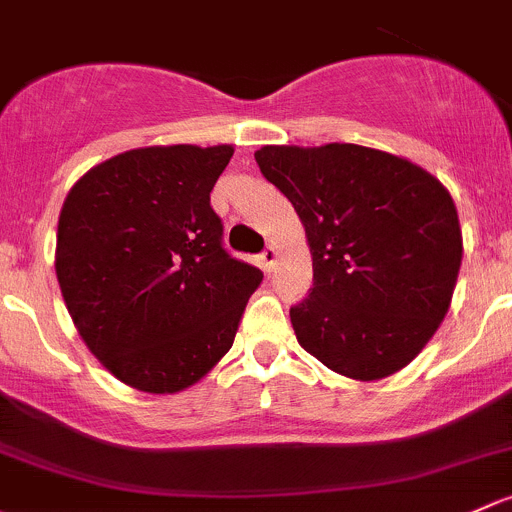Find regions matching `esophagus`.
Masks as SVG:
<instances>
[{
	"mask_svg": "<svg viewBox=\"0 0 512 512\" xmlns=\"http://www.w3.org/2000/svg\"><path fill=\"white\" fill-rule=\"evenodd\" d=\"M260 265H262V270H265V272H272V267L277 265V247L270 245L265 252H262Z\"/></svg>",
	"mask_w": 512,
	"mask_h": 512,
	"instance_id": "obj_1",
	"label": "esophagus"
}]
</instances>
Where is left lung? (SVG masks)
<instances>
[{"label":"left lung","instance_id":"left-lung-1","mask_svg":"<svg viewBox=\"0 0 512 512\" xmlns=\"http://www.w3.org/2000/svg\"><path fill=\"white\" fill-rule=\"evenodd\" d=\"M255 159L292 201L311 252L314 287L289 311L299 346L360 383L410 365L444 321L464 257L446 186L360 144H267Z\"/></svg>","mask_w":512,"mask_h":512}]
</instances>
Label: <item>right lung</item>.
I'll return each mask as SVG.
<instances>
[{
	"label": "right lung",
	"instance_id": "1",
	"mask_svg": "<svg viewBox=\"0 0 512 512\" xmlns=\"http://www.w3.org/2000/svg\"><path fill=\"white\" fill-rule=\"evenodd\" d=\"M230 144L142 147L100 161L58 215L56 277L88 351L149 395L196 385L233 346L262 272L220 245L211 191Z\"/></svg>",
	"mask_w": 512,
	"mask_h": 512
}]
</instances>
